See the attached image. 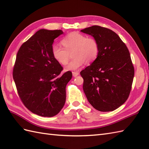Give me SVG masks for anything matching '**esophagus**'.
Returning <instances> with one entry per match:
<instances>
[{"label": "esophagus", "instance_id": "34e87169", "mask_svg": "<svg viewBox=\"0 0 149 149\" xmlns=\"http://www.w3.org/2000/svg\"><path fill=\"white\" fill-rule=\"evenodd\" d=\"M79 74V72H72V75L74 77H77Z\"/></svg>", "mask_w": 149, "mask_h": 149}]
</instances>
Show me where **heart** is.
Returning a JSON list of instances; mask_svg holds the SVG:
<instances>
[{
    "mask_svg": "<svg viewBox=\"0 0 149 149\" xmlns=\"http://www.w3.org/2000/svg\"><path fill=\"white\" fill-rule=\"evenodd\" d=\"M61 43L65 47L54 45L52 48L53 58L61 65H66L69 59V53L73 52V58L65 66V70H77L85 62L91 63L97 58L99 54V44L95 39L88 38L78 33H72L63 38Z\"/></svg>",
    "mask_w": 149,
    "mask_h": 149,
    "instance_id": "b5f03b06",
    "label": "heart"
}]
</instances>
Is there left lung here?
Returning <instances> with one entry per match:
<instances>
[{"mask_svg":"<svg viewBox=\"0 0 149 149\" xmlns=\"http://www.w3.org/2000/svg\"><path fill=\"white\" fill-rule=\"evenodd\" d=\"M81 32L97 40L99 50L97 58L81 72L83 90L88 102L99 111H112L128 99L134 69L125 44L112 30L99 26Z\"/></svg>","mask_w":149,"mask_h":149,"instance_id":"left-lung-1","label":"left lung"}]
</instances>
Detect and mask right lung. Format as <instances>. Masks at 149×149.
<instances>
[{"label": "right lung", "instance_id": "obj_1", "mask_svg": "<svg viewBox=\"0 0 149 149\" xmlns=\"http://www.w3.org/2000/svg\"><path fill=\"white\" fill-rule=\"evenodd\" d=\"M61 30L40 29L22 44L16 58L13 77L27 108L44 117L58 114L65 105L66 86L71 72L61 74L63 67L53 58L54 39Z\"/></svg>", "mask_w": 149, "mask_h": 149}]
</instances>
